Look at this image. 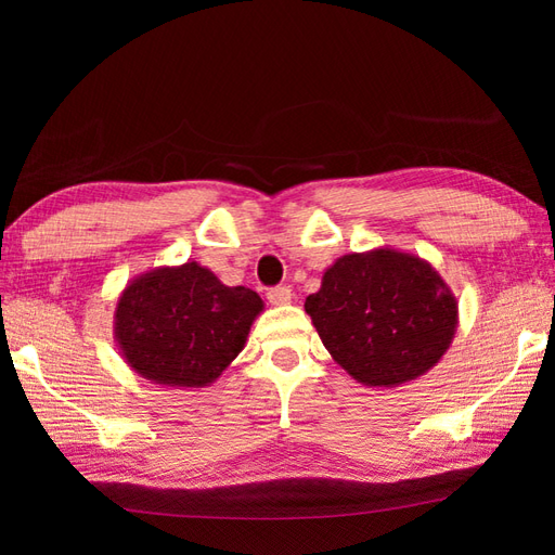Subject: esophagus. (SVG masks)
Here are the masks:
<instances>
[{"instance_id": "obj_1", "label": "esophagus", "mask_w": 555, "mask_h": 555, "mask_svg": "<svg viewBox=\"0 0 555 555\" xmlns=\"http://www.w3.org/2000/svg\"><path fill=\"white\" fill-rule=\"evenodd\" d=\"M267 298L271 305H288L291 302V288L288 286H276V288H269L267 291Z\"/></svg>"}]
</instances>
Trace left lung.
I'll return each mask as SVG.
<instances>
[{
  "instance_id": "8db88e82",
  "label": "left lung",
  "mask_w": 555,
  "mask_h": 555,
  "mask_svg": "<svg viewBox=\"0 0 555 555\" xmlns=\"http://www.w3.org/2000/svg\"><path fill=\"white\" fill-rule=\"evenodd\" d=\"M305 312L352 379L382 388L436 367L457 328V298L439 271L388 245L338 257Z\"/></svg>"
}]
</instances>
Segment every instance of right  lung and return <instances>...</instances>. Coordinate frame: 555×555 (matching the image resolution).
I'll return each mask as SVG.
<instances>
[{
  "mask_svg": "<svg viewBox=\"0 0 555 555\" xmlns=\"http://www.w3.org/2000/svg\"><path fill=\"white\" fill-rule=\"evenodd\" d=\"M264 300L185 262L128 281L114 310V340L138 376L171 388H205L238 358Z\"/></svg>",
  "mask_w": 555,
  "mask_h": 555,
  "instance_id": "1",
  "label": "right lung"
}]
</instances>
